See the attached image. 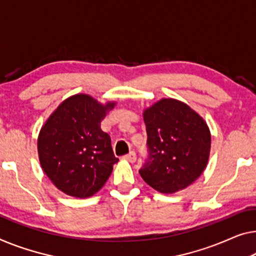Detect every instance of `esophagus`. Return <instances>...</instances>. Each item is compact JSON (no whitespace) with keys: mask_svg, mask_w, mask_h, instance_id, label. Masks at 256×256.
<instances>
[{"mask_svg":"<svg viewBox=\"0 0 256 256\" xmlns=\"http://www.w3.org/2000/svg\"><path fill=\"white\" fill-rule=\"evenodd\" d=\"M124 158L126 160V161H128L130 163H134L136 160V155L134 152H130L128 155L124 156Z\"/></svg>","mask_w":256,"mask_h":256,"instance_id":"34e87169","label":"esophagus"}]
</instances>
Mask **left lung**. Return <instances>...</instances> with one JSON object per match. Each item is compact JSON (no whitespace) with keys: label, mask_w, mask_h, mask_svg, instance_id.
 <instances>
[{"label":"left lung","mask_w":256,"mask_h":256,"mask_svg":"<svg viewBox=\"0 0 256 256\" xmlns=\"http://www.w3.org/2000/svg\"><path fill=\"white\" fill-rule=\"evenodd\" d=\"M150 158L139 174L160 193L172 194L193 184L204 172L212 136L206 120L188 104L161 98L142 112Z\"/></svg>","instance_id":"left-lung-1"}]
</instances>
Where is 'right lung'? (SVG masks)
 <instances>
[{"instance_id": "add662e5", "label": "right lung", "mask_w": 256, "mask_h": 256, "mask_svg": "<svg viewBox=\"0 0 256 256\" xmlns=\"http://www.w3.org/2000/svg\"><path fill=\"white\" fill-rule=\"evenodd\" d=\"M115 106V101L101 104L88 94H74L57 106L41 128V168L66 196H94L112 174L118 158L109 134L101 130V120Z\"/></svg>"}]
</instances>
